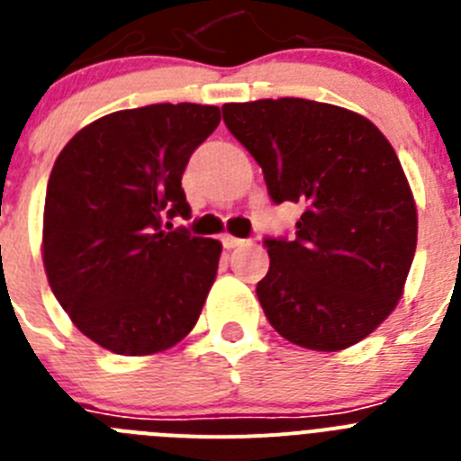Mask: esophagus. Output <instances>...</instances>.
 <instances>
[{
  "instance_id": "1",
  "label": "esophagus",
  "mask_w": 461,
  "mask_h": 461,
  "mask_svg": "<svg viewBox=\"0 0 461 461\" xmlns=\"http://www.w3.org/2000/svg\"><path fill=\"white\" fill-rule=\"evenodd\" d=\"M242 242H244V240L233 238V235H223V238H221V244L226 247V249H235V247H240Z\"/></svg>"
}]
</instances>
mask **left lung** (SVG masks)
Listing matches in <instances>:
<instances>
[{
  "label": "left lung",
  "mask_w": 461,
  "mask_h": 461,
  "mask_svg": "<svg viewBox=\"0 0 461 461\" xmlns=\"http://www.w3.org/2000/svg\"><path fill=\"white\" fill-rule=\"evenodd\" d=\"M221 113L272 201L304 207L291 240H263L270 270L256 295L272 328L313 351L372 335L402 297L418 240L393 145L362 115L319 101L260 99Z\"/></svg>",
  "instance_id": "1"
}]
</instances>
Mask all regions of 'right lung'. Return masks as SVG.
<instances>
[{
  "mask_svg": "<svg viewBox=\"0 0 461 461\" xmlns=\"http://www.w3.org/2000/svg\"><path fill=\"white\" fill-rule=\"evenodd\" d=\"M219 122L217 105L120 110L76 133L52 166L48 281L76 328L108 351H166L201 316L221 244L173 230L170 219L191 217L182 175Z\"/></svg>",
  "mask_w": 461,
  "mask_h": 461,
  "instance_id": "add662e5",
  "label": "right lung"
}]
</instances>
